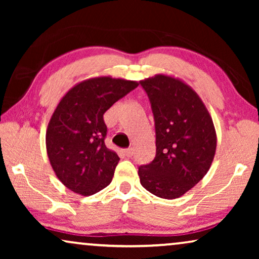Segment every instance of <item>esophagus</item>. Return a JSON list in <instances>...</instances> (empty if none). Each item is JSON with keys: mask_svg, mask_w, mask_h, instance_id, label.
<instances>
[{"mask_svg": "<svg viewBox=\"0 0 259 259\" xmlns=\"http://www.w3.org/2000/svg\"><path fill=\"white\" fill-rule=\"evenodd\" d=\"M123 153H125L126 157H132L134 153V148H132V147L126 148V150H123Z\"/></svg>", "mask_w": 259, "mask_h": 259, "instance_id": "obj_1", "label": "esophagus"}]
</instances>
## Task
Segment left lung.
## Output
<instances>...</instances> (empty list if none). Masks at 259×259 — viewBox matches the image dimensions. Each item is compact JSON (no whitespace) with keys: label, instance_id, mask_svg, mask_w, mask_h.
Masks as SVG:
<instances>
[{"label":"left lung","instance_id":"8db88e82","mask_svg":"<svg viewBox=\"0 0 259 259\" xmlns=\"http://www.w3.org/2000/svg\"><path fill=\"white\" fill-rule=\"evenodd\" d=\"M150 98L155 123V153L138 175L144 189L176 199L200 182L211 167L217 134L206 106L193 88L166 74L140 81Z\"/></svg>","mask_w":259,"mask_h":259}]
</instances>
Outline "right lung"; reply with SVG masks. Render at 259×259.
Returning <instances> with one entry per match:
<instances>
[{"instance_id": "1", "label": "right lung", "mask_w": 259, "mask_h": 259, "mask_svg": "<svg viewBox=\"0 0 259 259\" xmlns=\"http://www.w3.org/2000/svg\"><path fill=\"white\" fill-rule=\"evenodd\" d=\"M139 86L112 76H95L73 86L56 106L46 132L49 162L60 182L81 196L104 190L120 158L105 145L104 114Z\"/></svg>"}]
</instances>
